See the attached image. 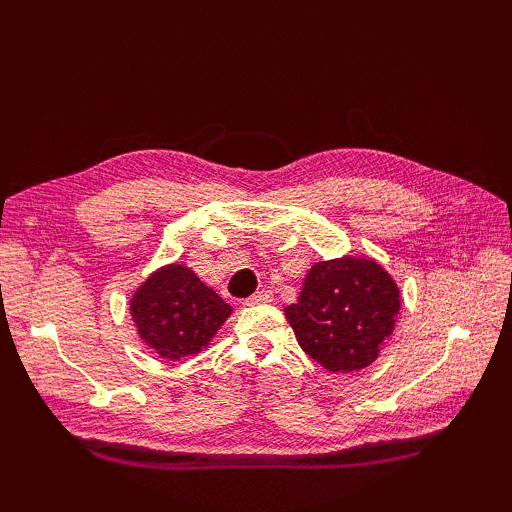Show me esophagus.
<instances>
[{
    "mask_svg": "<svg viewBox=\"0 0 512 512\" xmlns=\"http://www.w3.org/2000/svg\"><path fill=\"white\" fill-rule=\"evenodd\" d=\"M270 301H273V292H270V290H259V292H255L253 297L246 299L244 303H246V306H262V303H270Z\"/></svg>",
    "mask_w": 512,
    "mask_h": 512,
    "instance_id": "esophagus-1",
    "label": "esophagus"
}]
</instances>
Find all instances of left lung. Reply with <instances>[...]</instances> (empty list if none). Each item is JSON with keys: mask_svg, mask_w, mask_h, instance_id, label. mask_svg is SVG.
Returning a JSON list of instances; mask_svg holds the SVG:
<instances>
[{"mask_svg": "<svg viewBox=\"0 0 512 512\" xmlns=\"http://www.w3.org/2000/svg\"><path fill=\"white\" fill-rule=\"evenodd\" d=\"M398 312L396 279L363 255L314 262L297 303L284 308L301 350L332 374L372 365L394 334Z\"/></svg>", "mask_w": 512, "mask_h": 512, "instance_id": "obj_1", "label": "left lung"}]
</instances>
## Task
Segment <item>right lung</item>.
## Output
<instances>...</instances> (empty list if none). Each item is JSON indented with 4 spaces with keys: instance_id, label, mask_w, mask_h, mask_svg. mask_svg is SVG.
<instances>
[{
    "instance_id": "obj_1",
    "label": "right lung",
    "mask_w": 512,
    "mask_h": 512,
    "mask_svg": "<svg viewBox=\"0 0 512 512\" xmlns=\"http://www.w3.org/2000/svg\"><path fill=\"white\" fill-rule=\"evenodd\" d=\"M231 312L211 286L178 262L154 270L129 301L138 336L169 361L204 352Z\"/></svg>"
}]
</instances>
